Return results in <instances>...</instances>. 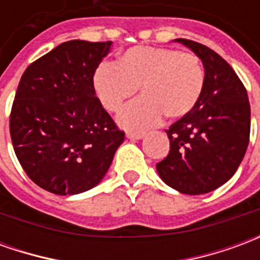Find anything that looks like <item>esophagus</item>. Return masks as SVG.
Instances as JSON below:
<instances>
[{"mask_svg":"<svg viewBox=\"0 0 260 260\" xmlns=\"http://www.w3.org/2000/svg\"><path fill=\"white\" fill-rule=\"evenodd\" d=\"M145 136V132H126V138L129 139H142Z\"/></svg>","mask_w":260,"mask_h":260,"instance_id":"esophagus-1","label":"esophagus"}]
</instances>
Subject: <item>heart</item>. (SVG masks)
<instances>
[{
	"instance_id": "b5f03b06",
	"label": "heart",
	"mask_w": 260,
	"mask_h": 260,
	"mask_svg": "<svg viewBox=\"0 0 260 260\" xmlns=\"http://www.w3.org/2000/svg\"><path fill=\"white\" fill-rule=\"evenodd\" d=\"M205 69L193 53L174 48L136 46L117 59L103 62L93 74V90L103 107L117 113L141 87L143 97L119 114L126 128L157 124L163 114L170 119L185 117L195 108L205 89Z\"/></svg>"
}]
</instances>
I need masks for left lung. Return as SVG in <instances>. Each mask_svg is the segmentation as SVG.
Instances as JSON below:
<instances>
[{"label":"left lung","instance_id":"left-lung-1","mask_svg":"<svg viewBox=\"0 0 260 260\" xmlns=\"http://www.w3.org/2000/svg\"><path fill=\"white\" fill-rule=\"evenodd\" d=\"M202 59L205 89L195 108L166 129L170 152L156 169L160 178L186 195L214 191L234 175L251 132L248 93L231 65L201 43L177 39Z\"/></svg>","mask_w":260,"mask_h":260}]
</instances>
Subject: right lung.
<instances>
[{
  "mask_svg": "<svg viewBox=\"0 0 260 260\" xmlns=\"http://www.w3.org/2000/svg\"><path fill=\"white\" fill-rule=\"evenodd\" d=\"M111 42L71 40L31 62L9 115L16 157L35 184L55 195L96 186L124 142L93 90Z\"/></svg>",
  "mask_w": 260,
  "mask_h": 260,
  "instance_id": "add662e5",
  "label": "right lung"
}]
</instances>
